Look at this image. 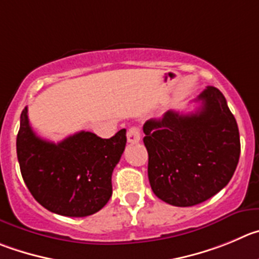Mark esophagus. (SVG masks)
<instances>
[{"instance_id":"34e87169","label":"esophagus","mask_w":259,"mask_h":259,"mask_svg":"<svg viewBox=\"0 0 259 259\" xmlns=\"http://www.w3.org/2000/svg\"><path fill=\"white\" fill-rule=\"evenodd\" d=\"M126 138H127V142H129V143H138V142L141 141V138H142L139 127H137V126L130 127L126 133Z\"/></svg>"}]
</instances>
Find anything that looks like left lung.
I'll return each instance as SVG.
<instances>
[{"label": "left lung", "mask_w": 259, "mask_h": 259, "mask_svg": "<svg viewBox=\"0 0 259 259\" xmlns=\"http://www.w3.org/2000/svg\"><path fill=\"white\" fill-rule=\"evenodd\" d=\"M195 102V112L170 110L143 126L149 184L176 207L195 206L224 189L240 156L238 124L224 94L207 87Z\"/></svg>", "instance_id": "obj_1"}]
</instances>
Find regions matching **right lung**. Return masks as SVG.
I'll use <instances>...</instances> for the list:
<instances>
[{
	"label": "right lung",
	"mask_w": 259,
	"mask_h": 259,
	"mask_svg": "<svg viewBox=\"0 0 259 259\" xmlns=\"http://www.w3.org/2000/svg\"><path fill=\"white\" fill-rule=\"evenodd\" d=\"M126 144V130L110 139L79 132L59 143L38 137L20 116L16 153L21 176L39 204L53 213L85 217L100 211L112 195L111 176Z\"/></svg>",
	"instance_id": "obj_1"
}]
</instances>
